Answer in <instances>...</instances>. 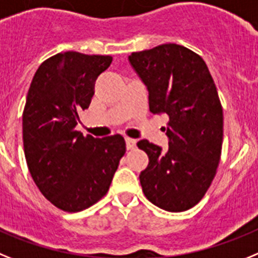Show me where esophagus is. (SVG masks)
<instances>
[{"mask_svg": "<svg viewBox=\"0 0 258 258\" xmlns=\"http://www.w3.org/2000/svg\"><path fill=\"white\" fill-rule=\"evenodd\" d=\"M126 147L128 151H132V149H135L136 148V140H134V139H130L127 138L126 139Z\"/></svg>", "mask_w": 258, "mask_h": 258, "instance_id": "1", "label": "esophagus"}]
</instances>
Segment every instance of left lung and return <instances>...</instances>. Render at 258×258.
I'll list each match as a JSON object with an SVG mask.
<instances>
[{
	"label": "left lung",
	"mask_w": 258,
	"mask_h": 258,
	"mask_svg": "<svg viewBox=\"0 0 258 258\" xmlns=\"http://www.w3.org/2000/svg\"><path fill=\"white\" fill-rule=\"evenodd\" d=\"M128 61L149 92V110L167 114L169 149L140 140L149 157L140 172L148 200L167 212L191 209L216 176L223 140V110L207 63L178 44L135 51Z\"/></svg>",
	"instance_id": "left-lung-1"
}]
</instances>
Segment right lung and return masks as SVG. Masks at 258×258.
<instances>
[{
    "instance_id": "add662e5",
    "label": "right lung",
    "mask_w": 258,
    "mask_h": 258,
    "mask_svg": "<svg viewBox=\"0 0 258 258\" xmlns=\"http://www.w3.org/2000/svg\"><path fill=\"white\" fill-rule=\"evenodd\" d=\"M110 55L58 53L42 62L23 110V147L33 182L58 209L82 212L109 191L126 153L120 135L95 139L76 131Z\"/></svg>"
}]
</instances>
